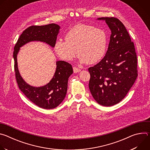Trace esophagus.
<instances>
[{
    "mask_svg": "<svg viewBox=\"0 0 150 150\" xmlns=\"http://www.w3.org/2000/svg\"><path fill=\"white\" fill-rule=\"evenodd\" d=\"M73 70H74V73H78V72H79L81 71V69L77 68L76 67H74L73 68Z\"/></svg>",
    "mask_w": 150,
    "mask_h": 150,
    "instance_id": "obj_1",
    "label": "esophagus"
}]
</instances>
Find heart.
Segmentation results:
<instances>
[{
    "label": "heart",
    "instance_id": "obj_1",
    "mask_svg": "<svg viewBox=\"0 0 150 150\" xmlns=\"http://www.w3.org/2000/svg\"><path fill=\"white\" fill-rule=\"evenodd\" d=\"M65 40L57 39L54 45L56 54L65 60H72L78 53L81 63L94 64L105 54L108 38L104 30L92 25L79 24L66 34Z\"/></svg>",
    "mask_w": 150,
    "mask_h": 150
}]
</instances>
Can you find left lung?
<instances>
[{
    "instance_id": "obj_1",
    "label": "left lung",
    "mask_w": 150,
    "mask_h": 150,
    "mask_svg": "<svg viewBox=\"0 0 150 150\" xmlns=\"http://www.w3.org/2000/svg\"><path fill=\"white\" fill-rule=\"evenodd\" d=\"M111 30L108 50L97 65L88 68L89 88L100 105L117 104L132 87L137 76V57L134 42L125 25L113 17L98 18Z\"/></svg>"
}]
</instances>
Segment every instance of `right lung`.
I'll return each instance as SVG.
<instances>
[{
  "instance_id": "obj_1",
  "label": "right lung",
  "mask_w": 150,
  "mask_h": 150,
  "mask_svg": "<svg viewBox=\"0 0 150 150\" xmlns=\"http://www.w3.org/2000/svg\"><path fill=\"white\" fill-rule=\"evenodd\" d=\"M60 29V27L56 24L31 26L21 34L14 47V68L19 88L31 102L45 109L56 108L65 98L67 93L68 79L73 74L72 65L65 61H57L55 73L50 82L44 86L33 87L27 83L20 75L18 68L17 55L20 47L31 41L46 42L53 48Z\"/></svg>"
}]
</instances>
